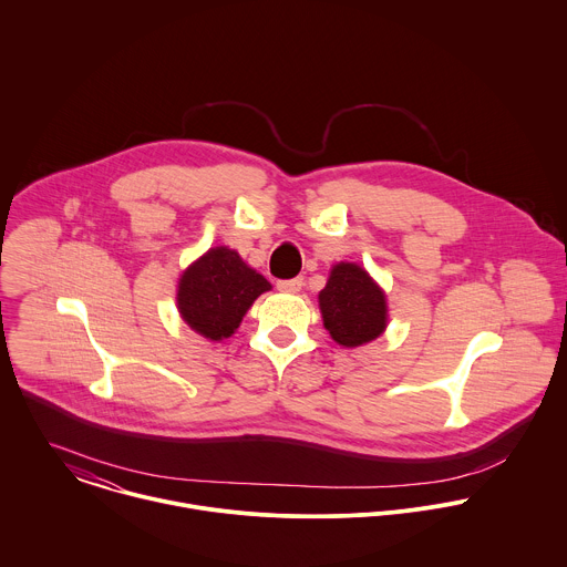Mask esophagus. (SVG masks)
<instances>
[{
  "instance_id": "1",
  "label": "esophagus",
  "mask_w": 567,
  "mask_h": 567,
  "mask_svg": "<svg viewBox=\"0 0 567 567\" xmlns=\"http://www.w3.org/2000/svg\"><path fill=\"white\" fill-rule=\"evenodd\" d=\"M302 285H305V278H289V280H278V289L280 291H285V293H298L300 289H302Z\"/></svg>"
}]
</instances>
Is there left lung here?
<instances>
[{
	"instance_id": "1",
	"label": "left lung",
	"mask_w": 567,
	"mask_h": 567,
	"mask_svg": "<svg viewBox=\"0 0 567 567\" xmlns=\"http://www.w3.org/2000/svg\"><path fill=\"white\" fill-rule=\"evenodd\" d=\"M324 327L341 346H361L379 338L385 329V296L370 276L352 262L333 267L320 291Z\"/></svg>"
}]
</instances>
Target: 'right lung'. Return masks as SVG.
<instances>
[{
  "label": "right lung",
  "mask_w": 567,
  "mask_h": 567,
  "mask_svg": "<svg viewBox=\"0 0 567 567\" xmlns=\"http://www.w3.org/2000/svg\"><path fill=\"white\" fill-rule=\"evenodd\" d=\"M269 289L265 276L247 267L234 249L217 247L182 276L177 305L190 329L219 341L238 329L251 302Z\"/></svg>",
  "instance_id": "right-lung-1"
}]
</instances>
